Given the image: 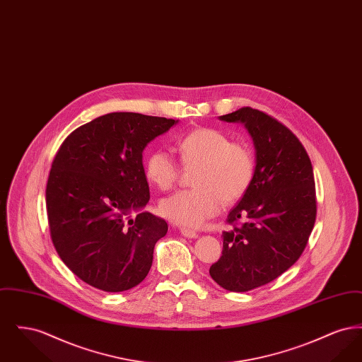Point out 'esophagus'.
<instances>
[{
	"label": "esophagus",
	"instance_id": "1",
	"mask_svg": "<svg viewBox=\"0 0 362 362\" xmlns=\"http://www.w3.org/2000/svg\"><path fill=\"white\" fill-rule=\"evenodd\" d=\"M180 233L185 236V238H189V239H197L198 238V233L191 230L189 228H180Z\"/></svg>",
	"mask_w": 362,
	"mask_h": 362
}]
</instances>
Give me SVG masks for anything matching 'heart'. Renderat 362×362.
Masks as SVG:
<instances>
[{
	"label": "heart",
	"mask_w": 362,
	"mask_h": 362,
	"mask_svg": "<svg viewBox=\"0 0 362 362\" xmlns=\"http://www.w3.org/2000/svg\"><path fill=\"white\" fill-rule=\"evenodd\" d=\"M185 167L194 168L197 189H180L160 201L158 210L173 224L199 228L218 214L225 204L239 201L250 189L255 175L252 151L216 129H197L177 141ZM149 183L170 189L177 179L179 165L167 151H152L144 165Z\"/></svg>",
	"instance_id": "heart-1"
}]
</instances>
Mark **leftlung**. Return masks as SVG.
<instances>
[{
	"label": "left lung",
	"mask_w": 362,
	"mask_h": 362,
	"mask_svg": "<svg viewBox=\"0 0 362 362\" xmlns=\"http://www.w3.org/2000/svg\"><path fill=\"white\" fill-rule=\"evenodd\" d=\"M218 118L247 129L255 175L228 216L233 228L223 232V257L209 273L226 291L248 292L274 281L303 254L316 218L313 170L298 138L270 115L243 107Z\"/></svg>",
	"instance_id": "1"
}]
</instances>
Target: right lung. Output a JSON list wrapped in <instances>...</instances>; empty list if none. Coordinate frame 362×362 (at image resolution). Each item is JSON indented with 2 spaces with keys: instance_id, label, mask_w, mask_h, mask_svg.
Segmentation results:
<instances>
[{
  "instance_id": "add662e5",
  "label": "right lung",
  "mask_w": 362,
  "mask_h": 362,
  "mask_svg": "<svg viewBox=\"0 0 362 362\" xmlns=\"http://www.w3.org/2000/svg\"><path fill=\"white\" fill-rule=\"evenodd\" d=\"M179 121L111 112L76 129L54 157L46 189L52 240L88 285L123 292L148 276L167 223L151 199L144 149Z\"/></svg>"
}]
</instances>
